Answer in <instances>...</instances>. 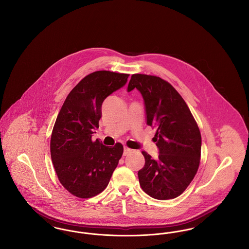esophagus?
<instances>
[{
  "label": "esophagus",
  "instance_id": "esophagus-1",
  "mask_svg": "<svg viewBox=\"0 0 249 249\" xmlns=\"http://www.w3.org/2000/svg\"><path fill=\"white\" fill-rule=\"evenodd\" d=\"M132 152V150L130 149V148H128V147H124V151H123V156H128V155L130 154Z\"/></svg>",
  "mask_w": 249,
  "mask_h": 249
}]
</instances>
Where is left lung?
Here are the masks:
<instances>
[{
  "label": "left lung",
  "instance_id": "obj_1",
  "mask_svg": "<svg viewBox=\"0 0 249 249\" xmlns=\"http://www.w3.org/2000/svg\"><path fill=\"white\" fill-rule=\"evenodd\" d=\"M142 95L146 124L156 129L159 157L142 151L144 166L138 172L140 186L157 200L177 198L195 177L201 158V137L190 108L175 88L160 77L132 74L128 92Z\"/></svg>",
  "mask_w": 249,
  "mask_h": 249
}]
</instances>
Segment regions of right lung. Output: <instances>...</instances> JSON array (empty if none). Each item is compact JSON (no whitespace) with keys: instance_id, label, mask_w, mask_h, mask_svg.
<instances>
[{"instance_id":"obj_1","label":"right lung","mask_w":249,"mask_h":249,"mask_svg":"<svg viewBox=\"0 0 249 249\" xmlns=\"http://www.w3.org/2000/svg\"><path fill=\"white\" fill-rule=\"evenodd\" d=\"M129 74L97 71L87 75L67 96L52 130L50 153L61 185L78 198L105 190L119 164L123 145L106 146L92 134L99 128L107 97L124 87Z\"/></svg>"}]
</instances>
